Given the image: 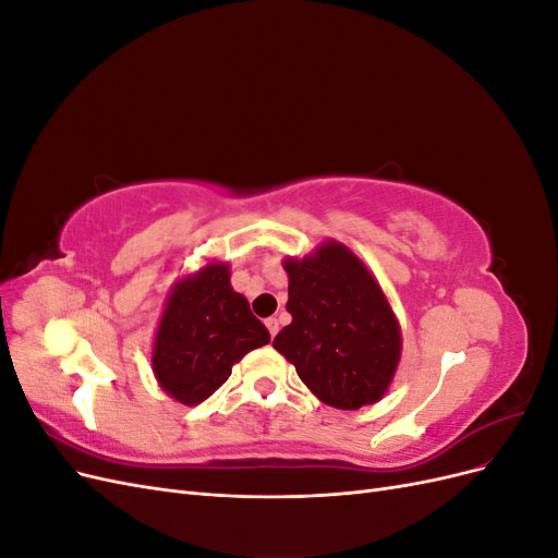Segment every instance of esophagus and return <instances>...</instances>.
Segmentation results:
<instances>
[{"instance_id":"34e87169","label":"esophagus","mask_w":558,"mask_h":558,"mask_svg":"<svg viewBox=\"0 0 558 558\" xmlns=\"http://www.w3.org/2000/svg\"><path fill=\"white\" fill-rule=\"evenodd\" d=\"M265 326H267V330H269V335H277L279 332V318H275V316H269V318H265Z\"/></svg>"}]
</instances>
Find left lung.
I'll return each instance as SVG.
<instances>
[{"label": "left lung", "mask_w": 558, "mask_h": 558, "mask_svg": "<svg viewBox=\"0 0 558 558\" xmlns=\"http://www.w3.org/2000/svg\"><path fill=\"white\" fill-rule=\"evenodd\" d=\"M283 267L293 320L275 337V349L330 408L377 402L400 359V326L375 277L335 242Z\"/></svg>", "instance_id": "8db88e82"}]
</instances>
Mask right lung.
Listing matches in <instances>:
<instances>
[{"mask_svg":"<svg viewBox=\"0 0 558 558\" xmlns=\"http://www.w3.org/2000/svg\"><path fill=\"white\" fill-rule=\"evenodd\" d=\"M269 342L244 295L230 286L228 265L211 263L174 286L154 347V373L167 393L197 404L221 388L244 353Z\"/></svg>","mask_w":558,"mask_h":558,"instance_id":"right-lung-1","label":"right lung"}]
</instances>
